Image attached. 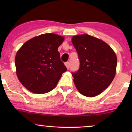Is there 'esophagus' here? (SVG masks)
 <instances>
[{
	"instance_id": "1",
	"label": "esophagus",
	"mask_w": 132,
	"mask_h": 132,
	"mask_svg": "<svg viewBox=\"0 0 132 132\" xmlns=\"http://www.w3.org/2000/svg\"><path fill=\"white\" fill-rule=\"evenodd\" d=\"M65 65L66 68H67L68 70L69 69V68H70V64H69V62H65Z\"/></svg>"
}]
</instances>
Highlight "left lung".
Segmentation results:
<instances>
[{"instance_id":"1","label":"left lung","mask_w":132,"mask_h":132,"mask_svg":"<svg viewBox=\"0 0 132 132\" xmlns=\"http://www.w3.org/2000/svg\"><path fill=\"white\" fill-rule=\"evenodd\" d=\"M71 41L80 60L79 70L72 73L76 87L84 96H97L114 79L116 54L107 43L88 34L73 36Z\"/></svg>"}]
</instances>
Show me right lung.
Wrapping results in <instances>:
<instances>
[{"mask_svg": "<svg viewBox=\"0 0 132 132\" xmlns=\"http://www.w3.org/2000/svg\"><path fill=\"white\" fill-rule=\"evenodd\" d=\"M64 37L47 33L27 41L15 57L16 74L21 84L35 94L48 93L67 71L57 50Z\"/></svg>", "mask_w": 132, "mask_h": 132, "instance_id": "obj_1", "label": "right lung"}]
</instances>
